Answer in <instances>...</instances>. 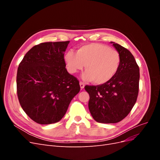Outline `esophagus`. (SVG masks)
<instances>
[{
	"label": "esophagus",
	"mask_w": 160,
	"mask_h": 160,
	"mask_svg": "<svg viewBox=\"0 0 160 160\" xmlns=\"http://www.w3.org/2000/svg\"><path fill=\"white\" fill-rule=\"evenodd\" d=\"M79 84H80V88H81V89H83L84 87H85V84H84L83 82L80 81V82H79Z\"/></svg>",
	"instance_id": "esophagus-1"
}]
</instances>
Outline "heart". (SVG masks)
<instances>
[{
    "label": "heart",
    "mask_w": 160,
    "mask_h": 160,
    "mask_svg": "<svg viewBox=\"0 0 160 160\" xmlns=\"http://www.w3.org/2000/svg\"><path fill=\"white\" fill-rule=\"evenodd\" d=\"M64 59L69 72L72 74L83 69V78L93 81L97 85H103L117 74L121 64L118 51L101 43H90L79 47L75 52H66Z\"/></svg>",
    "instance_id": "obj_1"
}]
</instances>
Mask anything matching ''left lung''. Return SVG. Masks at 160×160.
I'll use <instances>...</instances> for the list:
<instances>
[{
  "label": "left lung",
  "mask_w": 160,
  "mask_h": 160,
  "mask_svg": "<svg viewBox=\"0 0 160 160\" xmlns=\"http://www.w3.org/2000/svg\"><path fill=\"white\" fill-rule=\"evenodd\" d=\"M121 57L118 72L108 83L85 85L89 94V109L99 123H115L129 113L137 101L139 69L131 52L118 43L111 42Z\"/></svg>",
  "instance_id": "obj_1"
}]
</instances>
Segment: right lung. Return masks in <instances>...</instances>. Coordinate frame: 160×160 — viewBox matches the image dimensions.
Returning a JSON list of instances; mask_svg holds the SVG:
<instances>
[{"label": "right lung", "mask_w": 160, "mask_h": 160, "mask_svg": "<svg viewBox=\"0 0 160 160\" xmlns=\"http://www.w3.org/2000/svg\"><path fill=\"white\" fill-rule=\"evenodd\" d=\"M69 41L34 46L18 65L17 91L21 108L37 123L47 125L63 118L79 82L67 72L64 53Z\"/></svg>", "instance_id": "right-lung-1"}]
</instances>
